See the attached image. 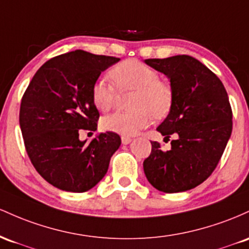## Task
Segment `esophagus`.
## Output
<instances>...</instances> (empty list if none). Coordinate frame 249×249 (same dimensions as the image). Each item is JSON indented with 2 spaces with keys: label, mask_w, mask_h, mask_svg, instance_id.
<instances>
[{
  "label": "esophagus",
  "mask_w": 249,
  "mask_h": 249,
  "mask_svg": "<svg viewBox=\"0 0 249 249\" xmlns=\"http://www.w3.org/2000/svg\"><path fill=\"white\" fill-rule=\"evenodd\" d=\"M121 141H122V143H124V144H128V143H130V142H132V139L128 138V136H122Z\"/></svg>",
  "instance_id": "34e87169"
}]
</instances>
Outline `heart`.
I'll return each mask as SVG.
<instances>
[{
	"label": "heart",
	"mask_w": 249,
	"mask_h": 249,
	"mask_svg": "<svg viewBox=\"0 0 249 249\" xmlns=\"http://www.w3.org/2000/svg\"><path fill=\"white\" fill-rule=\"evenodd\" d=\"M109 77L120 91L134 90L133 111H116L105 116L101 125L105 130L124 136H132L144 129L152 117L162 119L169 114L174 102V91L159 72L141 61L130 58L116 64ZM106 79H97L91 87V101L100 111H108L116 100V89Z\"/></svg>",
	"instance_id": "b5f03b06"
}]
</instances>
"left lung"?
Returning a JSON list of instances; mask_svg holds the SVG:
<instances>
[{
  "label": "left lung",
  "instance_id": "1",
  "mask_svg": "<svg viewBox=\"0 0 249 249\" xmlns=\"http://www.w3.org/2000/svg\"><path fill=\"white\" fill-rule=\"evenodd\" d=\"M144 62L163 72L174 91L172 109L158 132L166 139L178 136L167 152L159 142H150L144 174L160 192L189 191L211 177L231 138L233 113L227 91L211 69L188 55Z\"/></svg>",
  "mask_w": 249,
  "mask_h": 249
}]
</instances>
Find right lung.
<instances>
[{
	"mask_svg": "<svg viewBox=\"0 0 249 249\" xmlns=\"http://www.w3.org/2000/svg\"><path fill=\"white\" fill-rule=\"evenodd\" d=\"M119 57L75 50L50 58L36 71L19 108V127L33 166L47 182L83 193L102 180L121 138L106 132L89 143L79 133L96 130L100 114L91 87Z\"/></svg>",
	"mask_w": 249,
	"mask_h": 249,
	"instance_id": "1",
	"label": "right lung"
}]
</instances>
